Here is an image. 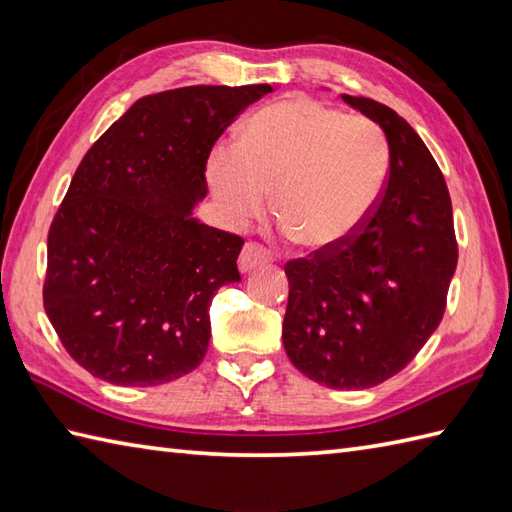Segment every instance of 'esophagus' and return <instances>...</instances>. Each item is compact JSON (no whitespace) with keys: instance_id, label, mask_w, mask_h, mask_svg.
I'll return each mask as SVG.
<instances>
[{"instance_id":"34e87169","label":"esophagus","mask_w":512,"mask_h":512,"mask_svg":"<svg viewBox=\"0 0 512 512\" xmlns=\"http://www.w3.org/2000/svg\"><path fill=\"white\" fill-rule=\"evenodd\" d=\"M268 262H270L268 250H266L262 244H255V242H248V244L242 248V253H239V259H237L239 270H242L244 275H246V273H253L255 268L264 266V264H268Z\"/></svg>"}]
</instances>
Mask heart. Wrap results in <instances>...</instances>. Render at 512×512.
I'll use <instances>...</instances> for the list:
<instances>
[{
  "mask_svg": "<svg viewBox=\"0 0 512 512\" xmlns=\"http://www.w3.org/2000/svg\"><path fill=\"white\" fill-rule=\"evenodd\" d=\"M389 145L376 123L308 96L266 105L237 147H217L209 182L235 224L273 213L284 235L312 253H334L363 231L383 198Z\"/></svg>",
  "mask_w": 512,
  "mask_h": 512,
  "instance_id": "heart-1",
  "label": "heart"
}]
</instances>
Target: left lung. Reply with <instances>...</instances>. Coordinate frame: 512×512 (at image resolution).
<instances>
[{
	"instance_id": "1",
	"label": "left lung",
	"mask_w": 512,
	"mask_h": 512,
	"mask_svg": "<svg viewBox=\"0 0 512 512\" xmlns=\"http://www.w3.org/2000/svg\"><path fill=\"white\" fill-rule=\"evenodd\" d=\"M380 125L389 178L350 244L286 264V354L330 389H367L398 374L436 332L458 266L447 182L431 151L391 107L343 94Z\"/></svg>"
}]
</instances>
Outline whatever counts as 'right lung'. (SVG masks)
Instances as JSON below:
<instances>
[{
  "mask_svg": "<svg viewBox=\"0 0 512 512\" xmlns=\"http://www.w3.org/2000/svg\"><path fill=\"white\" fill-rule=\"evenodd\" d=\"M270 85H191L138 99L83 156L48 233L43 308L65 350L123 387L202 363L215 292L244 239L193 217L224 129Z\"/></svg>",
  "mask_w": 512,
  "mask_h": 512,
  "instance_id": "obj_1",
  "label": "right lung"
}]
</instances>
